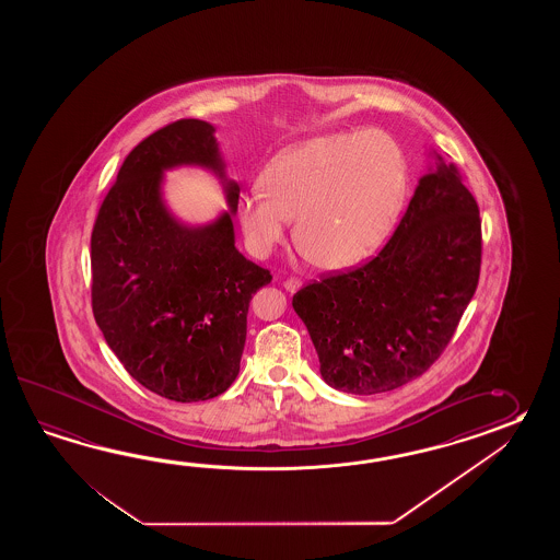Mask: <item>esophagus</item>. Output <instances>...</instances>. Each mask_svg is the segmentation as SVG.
I'll use <instances>...</instances> for the list:
<instances>
[{
  "instance_id": "esophagus-1",
  "label": "esophagus",
  "mask_w": 560,
  "mask_h": 560,
  "mask_svg": "<svg viewBox=\"0 0 560 560\" xmlns=\"http://www.w3.org/2000/svg\"><path fill=\"white\" fill-rule=\"evenodd\" d=\"M300 285H302V280H298V278H288L284 282L288 292H296V290H300Z\"/></svg>"
}]
</instances>
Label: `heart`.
I'll return each mask as SVG.
<instances>
[{
	"instance_id": "heart-1",
	"label": "heart",
	"mask_w": 560,
	"mask_h": 560,
	"mask_svg": "<svg viewBox=\"0 0 560 560\" xmlns=\"http://www.w3.org/2000/svg\"><path fill=\"white\" fill-rule=\"evenodd\" d=\"M262 185L240 200L248 248L266 256L284 240L288 220H296L298 250L324 270H345L393 236L405 208L408 167L384 131H334L276 155Z\"/></svg>"
}]
</instances>
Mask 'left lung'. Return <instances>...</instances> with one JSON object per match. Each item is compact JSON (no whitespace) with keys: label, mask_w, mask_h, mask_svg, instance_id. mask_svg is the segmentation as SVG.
<instances>
[{"label":"left lung","mask_w":560,"mask_h":560,"mask_svg":"<svg viewBox=\"0 0 560 560\" xmlns=\"http://www.w3.org/2000/svg\"><path fill=\"white\" fill-rule=\"evenodd\" d=\"M480 260L478 203L439 155L372 260L322 275L292 298L322 378L342 393L381 394L422 376L453 340Z\"/></svg>","instance_id":"left-lung-1"}]
</instances>
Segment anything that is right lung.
<instances>
[{"mask_svg":"<svg viewBox=\"0 0 560 560\" xmlns=\"http://www.w3.org/2000/svg\"><path fill=\"white\" fill-rule=\"evenodd\" d=\"M182 164L224 178L214 126L178 119L126 155L92 230V310L131 378L167 400L200 402L236 381L252 296L272 276L236 250L228 212L200 228L172 218L162 172ZM224 188L236 212L238 184Z\"/></svg>","mask_w":560,"mask_h":560,"instance_id":"right-lung-1","label":"right lung"}]
</instances>
